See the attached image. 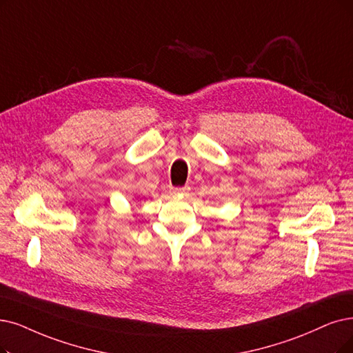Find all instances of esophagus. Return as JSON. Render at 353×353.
Listing matches in <instances>:
<instances>
[{
    "label": "esophagus",
    "instance_id": "esophagus-1",
    "mask_svg": "<svg viewBox=\"0 0 353 353\" xmlns=\"http://www.w3.org/2000/svg\"><path fill=\"white\" fill-rule=\"evenodd\" d=\"M188 187H176V188H172V194H175V195H184V194H187L188 192Z\"/></svg>",
    "mask_w": 353,
    "mask_h": 353
}]
</instances>
